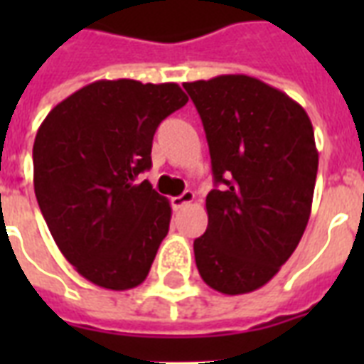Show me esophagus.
<instances>
[{
  "label": "esophagus",
  "mask_w": 364,
  "mask_h": 364,
  "mask_svg": "<svg viewBox=\"0 0 364 364\" xmlns=\"http://www.w3.org/2000/svg\"><path fill=\"white\" fill-rule=\"evenodd\" d=\"M193 200H194L193 191H185L181 196H176V198H171V208H173L176 211L181 210V208H185V205L191 204Z\"/></svg>",
  "instance_id": "34e87169"
}]
</instances>
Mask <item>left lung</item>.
I'll return each mask as SVG.
<instances>
[{
    "instance_id": "1",
    "label": "left lung",
    "mask_w": 364,
    "mask_h": 364,
    "mask_svg": "<svg viewBox=\"0 0 364 364\" xmlns=\"http://www.w3.org/2000/svg\"><path fill=\"white\" fill-rule=\"evenodd\" d=\"M196 105L219 188L194 240L202 279L223 294L257 291L293 255L311 213L319 153L304 107L249 75L183 82Z\"/></svg>"
}]
</instances>
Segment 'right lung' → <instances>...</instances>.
Listing matches in <instances>:
<instances>
[{"label":"right lung","instance_id":"add662e5","mask_svg":"<svg viewBox=\"0 0 364 364\" xmlns=\"http://www.w3.org/2000/svg\"><path fill=\"white\" fill-rule=\"evenodd\" d=\"M177 82L96 81L50 109L33 141V188L47 227L88 282H145L170 228V200L137 176L159 124L187 104Z\"/></svg>","mask_w":364,"mask_h":364}]
</instances>
